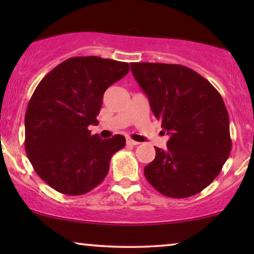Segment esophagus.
<instances>
[{
    "label": "esophagus",
    "instance_id": "esophagus-1",
    "mask_svg": "<svg viewBox=\"0 0 254 254\" xmlns=\"http://www.w3.org/2000/svg\"><path fill=\"white\" fill-rule=\"evenodd\" d=\"M126 142H127V144H129V145H137V144H140V142L131 140L130 137H127L126 138Z\"/></svg>",
    "mask_w": 254,
    "mask_h": 254
}]
</instances>
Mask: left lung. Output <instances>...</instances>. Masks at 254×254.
Listing matches in <instances>:
<instances>
[{
	"label": "left lung",
	"mask_w": 254,
	"mask_h": 254,
	"mask_svg": "<svg viewBox=\"0 0 254 254\" xmlns=\"http://www.w3.org/2000/svg\"><path fill=\"white\" fill-rule=\"evenodd\" d=\"M152 113L170 135L166 150L144 168L163 195L183 199L200 193L218 176L231 151L229 114L216 89L182 64L131 62Z\"/></svg>",
	"instance_id": "1"
}]
</instances>
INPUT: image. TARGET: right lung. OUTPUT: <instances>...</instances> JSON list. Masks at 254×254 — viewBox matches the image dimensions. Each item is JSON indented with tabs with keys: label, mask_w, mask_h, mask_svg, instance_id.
Wrapping results in <instances>:
<instances>
[{
	"label": "right lung",
	"mask_w": 254,
	"mask_h": 254,
	"mask_svg": "<svg viewBox=\"0 0 254 254\" xmlns=\"http://www.w3.org/2000/svg\"><path fill=\"white\" fill-rule=\"evenodd\" d=\"M129 64L99 57H75L41 79L25 113V151L37 175L65 195H82L105 179L123 135H91L104 92Z\"/></svg>",
	"instance_id": "right-lung-1"
}]
</instances>
